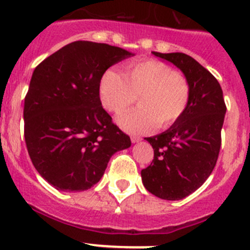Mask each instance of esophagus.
Listing matches in <instances>:
<instances>
[{
  "instance_id": "1",
  "label": "esophagus",
  "mask_w": 250,
  "mask_h": 250,
  "mask_svg": "<svg viewBox=\"0 0 250 250\" xmlns=\"http://www.w3.org/2000/svg\"><path fill=\"white\" fill-rule=\"evenodd\" d=\"M130 139H131V143H139L141 140L140 136H131Z\"/></svg>"
}]
</instances>
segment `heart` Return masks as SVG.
Returning a JSON list of instances; mask_svg holds the SVG:
<instances>
[{
    "mask_svg": "<svg viewBox=\"0 0 250 250\" xmlns=\"http://www.w3.org/2000/svg\"><path fill=\"white\" fill-rule=\"evenodd\" d=\"M138 96L139 109L123 115L118 123L131 134H144L158 125L171 126L182 118L190 101L187 77L160 60H143L125 66L124 75L106 70L99 83L104 109L120 115L130 109Z\"/></svg>",
    "mask_w": 250,
    "mask_h": 250,
    "instance_id": "obj_1",
    "label": "heart"
}]
</instances>
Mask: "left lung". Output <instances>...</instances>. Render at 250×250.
<instances>
[{
    "mask_svg": "<svg viewBox=\"0 0 250 250\" xmlns=\"http://www.w3.org/2000/svg\"><path fill=\"white\" fill-rule=\"evenodd\" d=\"M152 54L182 70L190 85V101L170 129L146 138L154 159L141 170V179L146 190L160 199L180 200L202 187L215 167L227 106L218 80L193 57Z\"/></svg>",
    "mask_w": 250,
    "mask_h": 250,
    "instance_id": "left-lung-1",
    "label": "left lung"
}]
</instances>
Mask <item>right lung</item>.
<instances>
[{"label": "right lung", "instance_id": "obj_1", "mask_svg": "<svg viewBox=\"0 0 250 250\" xmlns=\"http://www.w3.org/2000/svg\"><path fill=\"white\" fill-rule=\"evenodd\" d=\"M131 55L75 41L35 68L23 106L26 146L40 175L57 190L90 189L115 152L131 145L99 98L104 72Z\"/></svg>", "mask_w": 250, "mask_h": 250}]
</instances>
